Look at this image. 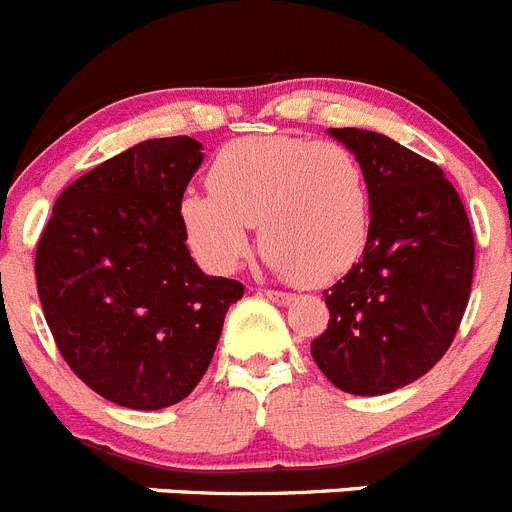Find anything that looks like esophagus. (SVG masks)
<instances>
[{
    "label": "esophagus",
    "mask_w": 512,
    "mask_h": 512,
    "mask_svg": "<svg viewBox=\"0 0 512 512\" xmlns=\"http://www.w3.org/2000/svg\"><path fill=\"white\" fill-rule=\"evenodd\" d=\"M264 295L269 300H272V303H277V305H287V303H292V295L290 292H282V290H264Z\"/></svg>",
    "instance_id": "obj_1"
}]
</instances>
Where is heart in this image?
Masks as SVG:
<instances>
[{"label": "heart", "instance_id": "obj_1", "mask_svg": "<svg viewBox=\"0 0 512 512\" xmlns=\"http://www.w3.org/2000/svg\"><path fill=\"white\" fill-rule=\"evenodd\" d=\"M209 194L178 202L183 238L214 272L246 259L248 227L261 251L308 285L347 274L370 238V186L360 157L339 142L248 137L209 165Z\"/></svg>", "mask_w": 512, "mask_h": 512}]
</instances>
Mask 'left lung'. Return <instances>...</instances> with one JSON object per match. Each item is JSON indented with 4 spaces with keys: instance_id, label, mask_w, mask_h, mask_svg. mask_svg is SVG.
Here are the masks:
<instances>
[{
    "instance_id": "1",
    "label": "left lung",
    "mask_w": 512,
    "mask_h": 512,
    "mask_svg": "<svg viewBox=\"0 0 512 512\" xmlns=\"http://www.w3.org/2000/svg\"><path fill=\"white\" fill-rule=\"evenodd\" d=\"M370 186L368 246L326 290L329 326L310 344L321 373L355 396L409 386L448 352L474 279L464 202L427 157L368 129H329Z\"/></svg>"
}]
</instances>
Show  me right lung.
I'll return each mask as SVG.
<instances>
[{"instance_id":"obj_1","label":"right lung","mask_w":512,"mask_h":512,"mask_svg":"<svg viewBox=\"0 0 512 512\" xmlns=\"http://www.w3.org/2000/svg\"><path fill=\"white\" fill-rule=\"evenodd\" d=\"M204 160L191 137L139 142L56 199L36 282L61 357L85 386L129 409H163L207 373L238 279L191 259L178 202Z\"/></svg>"}]
</instances>
